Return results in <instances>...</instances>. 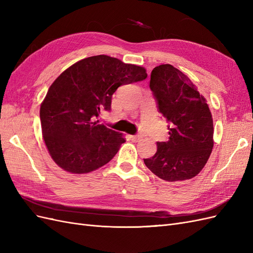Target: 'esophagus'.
<instances>
[{"instance_id":"34e87169","label":"esophagus","mask_w":253,"mask_h":253,"mask_svg":"<svg viewBox=\"0 0 253 253\" xmlns=\"http://www.w3.org/2000/svg\"><path fill=\"white\" fill-rule=\"evenodd\" d=\"M129 138L132 139V141L137 142V141H139L141 139V136H139V135H131V136H129Z\"/></svg>"}]
</instances>
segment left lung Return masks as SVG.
I'll list each match as a JSON object with an SVG mask.
<instances>
[{
  "mask_svg": "<svg viewBox=\"0 0 253 253\" xmlns=\"http://www.w3.org/2000/svg\"><path fill=\"white\" fill-rule=\"evenodd\" d=\"M150 88L159 113L169 122V140L157 142L155 155L143 162L164 180L193 178L203 170L213 149L209 105L187 76L171 64L152 71Z\"/></svg>",
  "mask_w": 253,
  "mask_h": 253,
  "instance_id": "left-lung-1",
  "label": "left lung"
}]
</instances>
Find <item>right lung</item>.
I'll list each match as a JSON object with an SVG mask.
<instances>
[{
	"mask_svg": "<svg viewBox=\"0 0 253 253\" xmlns=\"http://www.w3.org/2000/svg\"><path fill=\"white\" fill-rule=\"evenodd\" d=\"M147 77L145 68L105 55L80 60L61 74L40 108L43 139L53 162L74 174L108 164L126 139L96 118L102 109L111 111L119 86Z\"/></svg>",
	"mask_w": 253,
	"mask_h": 253,
	"instance_id": "obj_1",
	"label": "right lung"
}]
</instances>
